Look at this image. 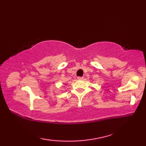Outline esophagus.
Masks as SVG:
<instances>
[{
  "label": "esophagus",
  "instance_id": "1",
  "mask_svg": "<svg viewBox=\"0 0 146 146\" xmlns=\"http://www.w3.org/2000/svg\"><path fill=\"white\" fill-rule=\"evenodd\" d=\"M78 78V80H83V77H78V78Z\"/></svg>",
  "mask_w": 146,
  "mask_h": 146
}]
</instances>
